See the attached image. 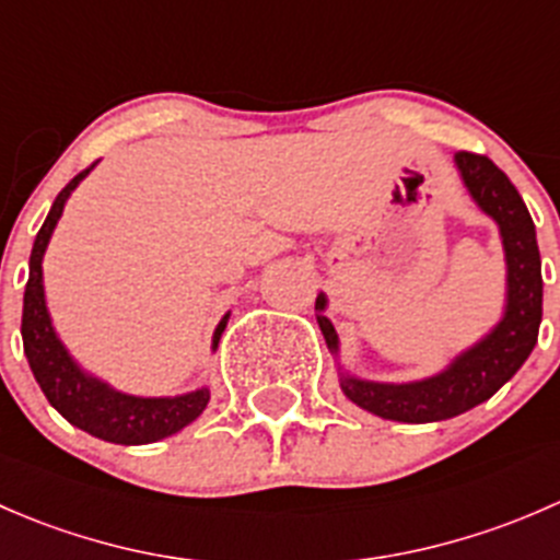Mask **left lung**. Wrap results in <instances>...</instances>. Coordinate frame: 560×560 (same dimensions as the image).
Masks as SVG:
<instances>
[{"label":"left lung","mask_w":560,"mask_h":560,"mask_svg":"<svg viewBox=\"0 0 560 560\" xmlns=\"http://www.w3.org/2000/svg\"><path fill=\"white\" fill-rule=\"evenodd\" d=\"M455 165L477 206L499 222L506 252V312L485 341L463 352L442 374L411 385H380L341 374V389L360 409L395 422H439L463 415L488 400L515 376L539 336L541 322V259L534 219L521 191L504 171L485 154L457 151ZM316 312H325V295L316 298ZM327 347L338 352V336L330 319L316 314Z\"/></svg>","instance_id":"8db88e82"}]
</instances>
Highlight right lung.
<instances>
[{"instance_id":"right-lung-1","label":"right lung","mask_w":560,"mask_h":560,"mask_svg":"<svg viewBox=\"0 0 560 560\" xmlns=\"http://www.w3.org/2000/svg\"><path fill=\"white\" fill-rule=\"evenodd\" d=\"M81 171L65 189L56 195L54 206H50L48 217H45L43 228H39L35 246H32L30 257V281H26L24 292V316H21V336H24V352L30 360V369L35 374L39 389L45 393L48 404L72 422L81 431L92 433V436L105 439L113 444H151L160 439L173 436L180 428L195 422L208 406L206 387L195 389V393L178 395V398H135V395H124L110 389L103 382L92 380L83 374L61 341L56 338L54 325H50L48 308H45V292H43V254L48 246L50 233H54L56 222H59L65 202L70 191L86 178ZM228 316L219 322L217 332H213V349H217L219 338H222Z\"/></svg>"}]
</instances>
